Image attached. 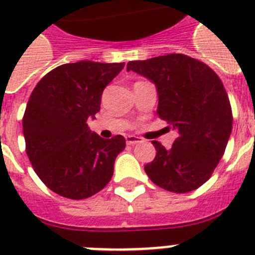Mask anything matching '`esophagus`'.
<instances>
[{"label":"esophagus","mask_w":255,"mask_h":255,"mask_svg":"<svg viewBox=\"0 0 255 255\" xmlns=\"http://www.w3.org/2000/svg\"><path fill=\"white\" fill-rule=\"evenodd\" d=\"M141 138H139V136H135V135H128L126 136V144L128 145H134V144H138V143H141Z\"/></svg>","instance_id":"esophagus-1"}]
</instances>
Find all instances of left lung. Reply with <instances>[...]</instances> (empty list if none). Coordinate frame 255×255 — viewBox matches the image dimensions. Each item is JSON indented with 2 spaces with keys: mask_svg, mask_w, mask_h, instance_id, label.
<instances>
[{
  "mask_svg": "<svg viewBox=\"0 0 255 255\" xmlns=\"http://www.w3.org/2000/svg\"><path fill=\"white\" fill-rule=\"evenodd\" d=\"M152 80L157 114L177 131L170 149L153 140L155 157L144 166L155 185L172 193L202 186L215 171L233 130V111L220 76L202 61L182 53L130 61L128 71Z\"/></svg>",
  "mask_w": 255,
  "mask_h": 255,
  "instance_id": "left-lung-1",
  "label": "left lung"
}]
</instances>
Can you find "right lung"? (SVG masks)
I'll return each mask as SVG.
<instances>
[{
  "mask_svg": "<svg viewBox=\"0 0 255 255\" xmlns=\"http://www.w3.org/2000/svg\"><path fill=\"white\" fill-rule=\"evenodd\" d=\"M124 66L125 62L64 64L31 92L22 117L25 150L38 177L56 194L85 199L111 180L125 138H101L87 120L100 111L103 89Z\"/></svg>",
  "mask_w": 255,
  "mask_h": 255,
  "instance_id": "right-lung-1",
  "label": "right lung"
}]
</instances>
